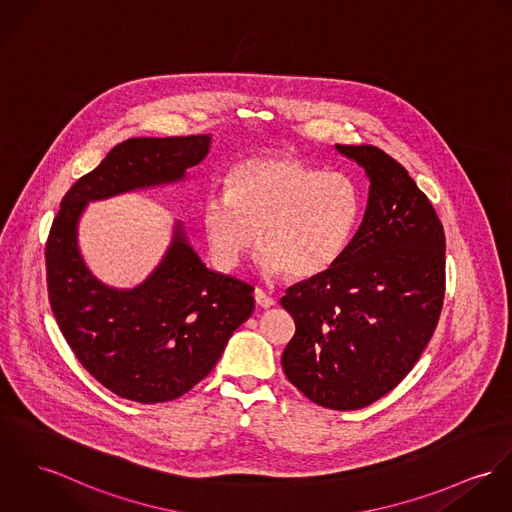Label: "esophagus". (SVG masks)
Wrapping results in <instances>:
<instances>
[{"label": "esophagus", "mask_w": 512, "mask_h": 512, "mask_svg": "<svg viewBox=\"0 0 512 512\" xmlns=\"http://www.w3.org/2000/svg\"><path fill=\"white\" fill-rule=\"evenodd\" d=\"M254 301L260 305V307H264V309H268V307H274L276 305V301L264 291V289H260V287H256L254 289Z\"/></svg>", "instance_id": "obj_1"}]
</instances>
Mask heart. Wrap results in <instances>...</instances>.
<instances>
[{
	"label": "heart",
	"instance_id": "obj_1",
	"mask_svg": "<svg viewBox=\"0 0 512 512\" xmlns=\"http://www.w3.org/2000/svg\"><path fill=\"white\" fill-rule=\"evenodd\" d=\"M225 187V195L203 205V233L223 270L236 268L258 242L264 272L319 276L346 250L362 211L350 176L291 156L242 160L229 170Z\"/></svg>",
	"mask_w": 512,
	"mask_h": 512
}]
</instances>
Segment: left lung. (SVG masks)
Segmentation results:
<instances>
[{"label":"left lung","mask_w":512,"mask_h":512,"mask_svg":"<svg viewBox=\"0 0 512 512\" xmlns=\"http://www.w3.org/2000/svg\"><path fill=\"white\" fill-rule=\"evenodd\" d=\"M370 178L364 221L342 256L291 285L287 379L334 411L372 405L405 379L438 325L446 289L442 223L409 172L372 144H336Z\"/></svg>","instance_id":"1"}]
</instances>
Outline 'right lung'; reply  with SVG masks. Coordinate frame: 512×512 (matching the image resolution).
Listing matches in <instances>:
<instances>
[{
  "instance_id": "add662e5",
  "label": "right lung",
  "mask_w": 512,
  "mask_h": 512,
  "mask_svg": "<svg viewBox=\"0 0 512 512\" xmlns=\"http://www.w3.org/2000/svg\"><path fill=\"white\" fill-rule=\"evenodd\" d=\"M209 137L129 139L60 201L47 238L50 309L80 364L115 395L137 403L182 397L215 368L231 334L254 309V287L205 268L176 225L154 274L129 291L86 268L78 219L92 199L178 182L209 152Z\"/></svg>"
}]
</instances>
